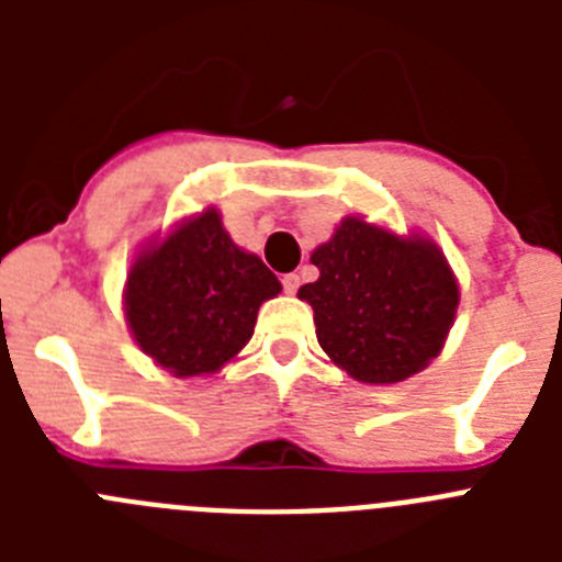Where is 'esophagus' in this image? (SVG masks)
<instances>
[{"mask_svg":"<svg viewBox=\"0 0 562 562\" xmlns=\"http://www.w3.org/2000/svg\"><path fill=\"white\" fill-rule=\"evenodd\" d=\"M281 284H284V292H290V295H295L297 286H301V276H295V272H290V276L281 278Z\"/></svg>","mask_w":562,"mask_h":562,"instance_id":"obj_1","label":"esophagus"}]
</instances>
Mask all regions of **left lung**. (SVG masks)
Instances as JSON below:
<instances>
[{
    "mask_svg": "<svg viewBox=\"0 0 562 562\" xmlns=\"http://www.w3.org/2000/svg\"><path fill=\"white\" fill-rule=\"evenodd\" d=\"M312 265L321 278L297 297L315 310L321 349L355 380L402 382L439 355L459 306L439 247L349 216Z\"/></svg>",
    "mask_w": 562,
    "mask_h": 562,
    "instance_id": "8db88e82",
    "label": "left lung"
}]
</instances>
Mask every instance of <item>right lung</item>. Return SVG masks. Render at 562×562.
Wrapping results in <instances>:
<instances>
[{"label":"right lung","instance_id":"1","mask_svg":"<svg viewBox=\"0 0 562 562\" xmlns=\"http://www.w3.org/2000/svg\"><path fill=\"white\" fill-rule=\"evenodd\" d=\"M278 292L281 281L238 250L207 207L134 261L126 321L137 346L173 376L213 374L245 349L258 306Z\"/></svg>","mask_w":562,"mask_h":562}]
</instances>
